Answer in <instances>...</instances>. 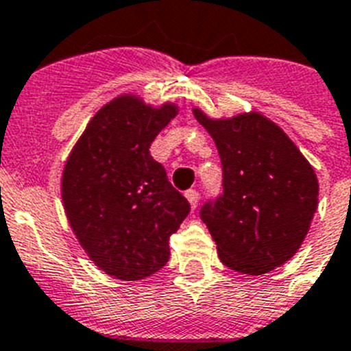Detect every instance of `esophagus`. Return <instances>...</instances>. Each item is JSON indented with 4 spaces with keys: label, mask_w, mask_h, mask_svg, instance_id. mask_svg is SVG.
Listing matches in <instances>:
<instances>
[{
    "label": "esophagus",
    "mask_w": 351,
    "mask_h": 351,
    "mask_svg": "<svg viewBox=\"0 0 351 351\" xmlns=\"http://www.w3.org/2000/svg\"><path fill=\"white\" fill-rule=\"evenodd\" d=\"M185 197L189 199L191 206H193V208H196L197 201H199V193H197L196 189H189L187 193H185Z\"/></svg>",
    "instance_id": "esophagus-1"
}]
</instances>
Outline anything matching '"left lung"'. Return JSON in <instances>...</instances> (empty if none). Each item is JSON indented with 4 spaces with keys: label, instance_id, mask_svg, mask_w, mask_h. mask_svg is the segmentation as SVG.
I'll use <instances>...</instances> for the list:
<instances>
[{
    "label": "left lung",
    "instance_id": "obj_1",
    "mask_svg": "<svg viewBox=\"0 0 351 351\" xmlns=\"http://www.w3.org/2000/svg\"><path fill=\"white\" fill-rule=\"evenodd\" d=\"M217 146L222 193L199 215L231 270L261 276L288 261L309 231L318 180L293 141L258 112L210 120L194 109Z\"/></svg>",
    "mask_w": 351,
    "mask_h": 351
}]
</instances>
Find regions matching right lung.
Segmentation results:
<instances>
[{"mask_svg":"<svg viewBox=\"0 0 351 351\" xmlns=\"http://www.w3.org/2000/svg\"><path fill=\"white\" fill-rule=\"evenodd\" d=\"M176 108H148L121 95L91 118L70 154L62 180L66 217L99 268L139 281L169 260V237L191 205L150 155L155 136Z\"/></svg>","mask_w":351,"mask_h":351,"instance_id":"add662e5","label":"right lung"}]
</instances>
